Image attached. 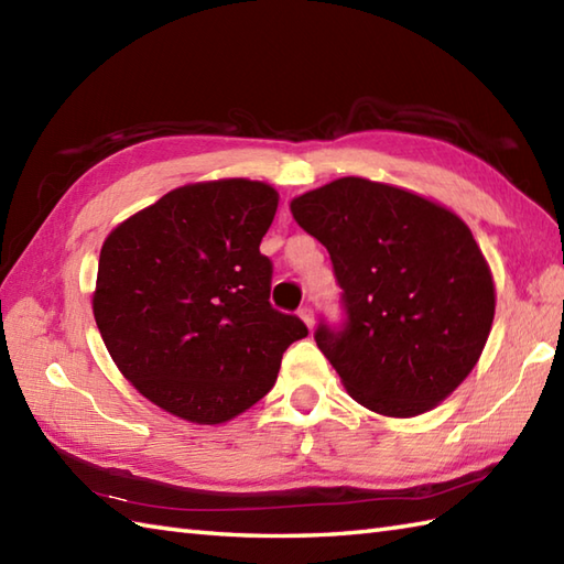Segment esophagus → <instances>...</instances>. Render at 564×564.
Instances as JSON below:
<instances>
[{
    "instance_id": "1",
    "label": "esophagus",
    "mask_w": 564,
    "mask_h": 564,
    "mask_svg": "<svg viewBox=\"0 0 564 564\" xmlns=\"http://www.w3.org/2000/svg\"><path fill=\"white\" fill-rule=\"evenodd\" d=\"M297 315H301V319L305 322V325H307V329H313V325H315V315H313V307H301V310H297Z\"/></svg>"
}]
</instances>
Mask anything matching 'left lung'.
I'll return each mask as SVG.
<instances>
[{
  "instance_id": "8db88e82",
  "label": "left lung",
  "mask_w": 564,
  "mask_h": 564,
  "mask_svg": "<svg viewBox=\"0 0 564 564\" xmlns=\"http://www.w3.org/2000/svg\"><path fill=\"white\" fill-rule=\"evenodd\" d=\"M327 247L346 325L315 341L346 392L382 416L434 410L480 361L495 281L458 215L400 186L344 176L291 200Z\"/></svg>"
}]
</instances>
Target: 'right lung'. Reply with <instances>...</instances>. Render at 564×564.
<instances>
[{"label":"right lung","mask_w":564,"mask_h":564,"mask_svg":"<svg viewBox=\"0 0 564 564\" xmlns=\"http://www.w3.org/2000/svg\"><path fill=\"white\" fill-rule=\"evenodd\" d=\"M279 191L249 178L178 186L113 227L91 310L123 378L191 424H225L257 404L283 351L307 337L269 303L261 237Z\"/></svg>","instance_id":"obj_1"}]
</instances>
